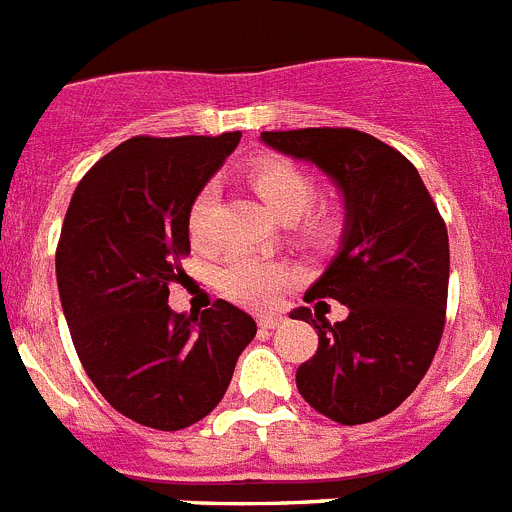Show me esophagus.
<instances>
[{
	"label": "esophagus",
	"mask_w": 512,
	"mask_h": 512,
	"mask_svg": "<svg viewBox=\"0 0 512 512\" xmlns=\"http://www.w3.org/2000/svg\"><path fill=\"white\" fill-rule=\"evenodd\" d=\"M279 323H282V318H279V316H261L259 318L261 329H277Z\"/></svg>",
	"instance_id": "34e87169"
}]
</instances>
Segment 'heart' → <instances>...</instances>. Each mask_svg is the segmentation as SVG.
<instances>
[{
	"instance_id": "1",
	"label": "heart",
	"mask_w": 512,
	"mask_h": 512,
	"mask_svg": "<svg viewBox=\"0 0 512 512\" xmlns=\"http://www.w3.org/2000/svg\"><path fill=\"white\" fill-rule=\"evenodd\" d=\"M251 189L256 191L264 207L277 217L295 225V233L316 246L334 243L342 230L344 214L336 202H313L316 186L313 178L290 160L282 157H261L246 170ZM209 212H212V191L202 189L194 196L186 227L194 243H204L209 235ZM298 274L279 261L256 259V256H233L220 266L217 287L227 298L246 308L269 310L285 298Z\"/></svg>"
}]
</instances>
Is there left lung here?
Here are the masks:
<instances>
[{"instance_id": "8db88e82", "label": "left lung", "mask_w": 512, "mask_h": 512, "mask_svg": "<svg viewBox=\"0 0 512 512\" xmlns=\"http://www.w3.org/2000/svg\"><path fill=\"white\" fill-rule=\"evenodd\" d=\"M261 142L323 170L344 202L339 251L305 300L331 298L349 313L334 326L310 308L290 313L318 331L298 391L334 422H373L417 388L438 352L451 272L445 222L417 168L365 131H261Z\"/></svg>"}]
</instances>
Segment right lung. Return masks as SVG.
I'll use <instances>...</instances> for the list:
<instances>
[{
  "instance_id": "add662e5",
  "label": "right lung",
  "mask_w": 512,
  "mask_h": 512,
  "mask_svg": "<svg viewBox=\"0 0 512 512\" xmlns=\"http://www.w3.org/2000/svg\"><path fill=\"white\" fill-rule=\"evenodd\" d=\"M238 142L240 131L129 139L87 170L64 217L56 285L74 349L103 399L144 427L207 417L256 336L227 300L202 316L168 305L191 253V202Z\"/></svg>"
}]
</instances>
